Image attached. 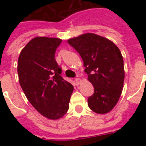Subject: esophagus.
<instances>
[{
  "instance_id": "1",
  "label": "esophagus",
  "mask_w": 146,
  "mask_h": 146,
  "mask_svg": "<svg viewBox=\"0 0 146 146\" xmlns=\"http://www.w3.org/2000/svg\"><path fill=\"white\" fill-rule=\"evenodd\" d=\"M75 81H76V83L77 84H79L81 82V80L80 79V78H75Z\"/></svg>"
}]
</instances>
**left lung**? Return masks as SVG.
Masks as SVG:
<instances>
[{
	"instance_id": "obj_1",
	"label": "left lung",
	"mask_w": 146,
	"mask_h": 146,
	"mask_svg": "<svg viewBox=\"0 0 146 146\" xmlns=\"http://www.w3.org/2000/svg\"><path fill=\"white\" fill-rule=\"evenodd\" d=\"M68 43L82 58L85 73L95 88L88 98L89 108L99 114L109 113L119 100L124 81L123 59L119 48L94 33L70 39Z\"/></svg>"
}]
</instances>
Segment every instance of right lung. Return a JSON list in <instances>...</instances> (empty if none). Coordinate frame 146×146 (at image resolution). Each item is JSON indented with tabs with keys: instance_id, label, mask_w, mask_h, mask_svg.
<instances>
[{
	"instance_id": "1",
	"label": "right lung",
	"mask_w": 146,
	"mask_h": 146,
	"mask_svg": "<svg viewBox=\"0 0 146 146\" xmlns=\"http://www.w3.org/2000/svg\"><path fill=\"white\" fill-rule=\"evenodd\" d=\"M62 40L38 36L22 50L18 60L21 88L31 105L51 119L62 117L69 110L73 86L62 77L54 58Z\"/></svg>"
}]
</instances>
